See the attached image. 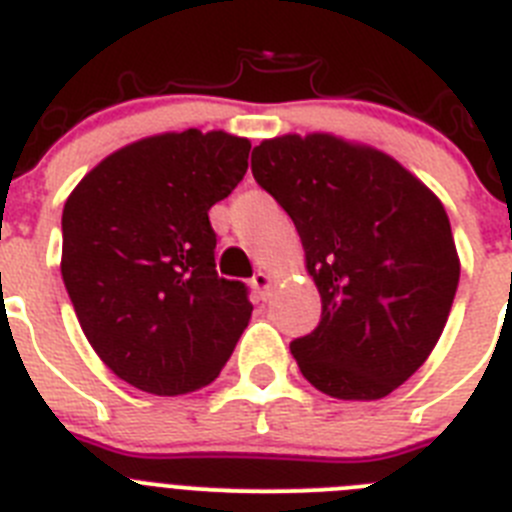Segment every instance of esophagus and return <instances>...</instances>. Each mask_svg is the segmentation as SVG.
<instances>
[{"label": "esophagus", "mask_w": 512, "mask_h": 512, "mask_svg": "<svg viewBox=\"0 0 512 512\" xmlns=\"http://www.w3.org/2000/svg\"><path fill=\"white\" fill-rule=\"evenodd\" d=\"M271 284H274V277H271L269 271H256V274H253V279H251V287L256 289L261 297L269 295Z\"/></svg>", "instance_id": "34e87169"}]
</instances>
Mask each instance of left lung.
Wrapping results in <instances>:
<instances>
[{
    "instance_id": "1",
    "label": "left lung",
    "mask_w": 512,
    "mask_h": 512,
    "mask_svg": "<svg viewBox=\"0 0 512 512\" xmlns=\"http://www.w3.org/2000/svg\"><path fill=\"white\" fill-rule=\"evenodd\" d=\"M253 179L284 207L323 312L289 343L302 377L338 400H379L431 356L459 287L449 215L372 146L330 133L253 148Z\"/></svg>"
}]
</instances>
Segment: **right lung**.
<instances>
[{
  "mask_svg": "<svg viewBox=\"0 0 512 512\" xmlns=\"http://www.w3.org/2000/svg\"><path fill=\"white\" fill-rule=\"evenodd\" d=\"M223 130L135 140L63 205L61 274L81 330L122 382L151 395L200 390L251 320L243 282L217 277L210 207L248 169Z\"/></svg>",
  "mask_w": 512,
  "mask_h": 512,
  "instance_id": "right-lung-1",
  "label": "right lung"
}]
</instances>
